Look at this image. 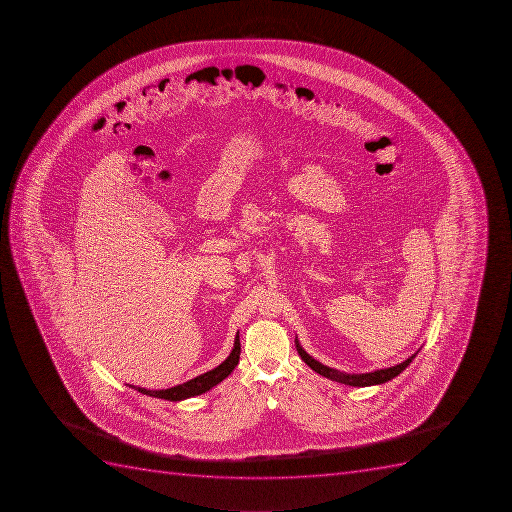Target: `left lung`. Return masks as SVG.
<instances>
[{"label":"left lung","mask_w":512,"mask_h":512,"mask_svg":"<svg viewBox=\"0 0 512 512\" xmlns=\"http://www.w3.org/2000/svg\"><path fill=\"white\" fill-rule=\"evenodd\" d=\"M297 350L298 353H300L301 360L305 361L306 365L310 366L311 370L321 374L324 378L331 379V381H337V383L353 387L376 386V384H383L387 383V381H391V379L399 376V374L402 373L410 363H412L413 358L417 357L418 353H413L412 357H408L407 360L402 361L399 365L391 366V368L371 371V373L348 374L340 373V371L334 370V368H329V366L319 363L318 360H314L313 357H310V355L303 350L298 339Z\"/></svg>","instance_id":"8db88e82"}]
</instances>
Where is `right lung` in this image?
<instances>
[{
  "label": "right lung",
  "instance_id": "right-lung-1",
  "mask_svg": "<svg viewBox=\"0 0 512 512\" xmlns=\"http://www.w3.org/2000/svg\"><path fill=\"white\" fill-rule=\"evenodd\" d=\"M240 337H235V344H233L232 353L225 358L214 370L207 371V373L196 376L194 379H189L186 383L178 384V386L170 387V389H160V391H151V389H144V387L129 386L141 392L144 396L157 397V399L170 400V402H178V400L189 399V397L199 396L204 392L209 391L212 387L222 383L228 374L235 370L240 360Z\"/></svg>",
  "mask_w": 512,
  "mask_h": 512
}]
</instances>
